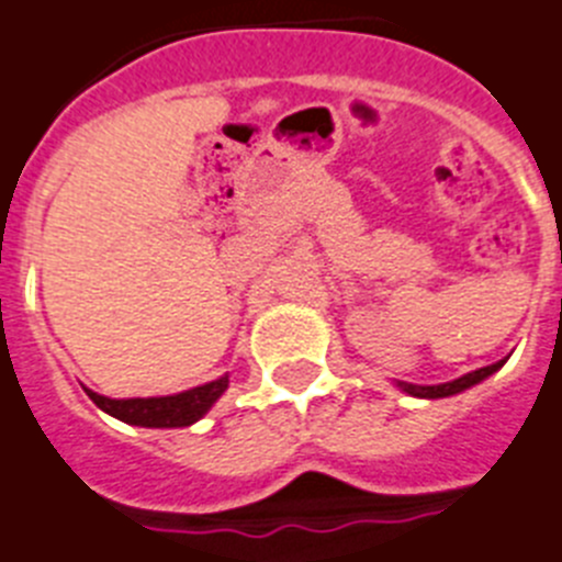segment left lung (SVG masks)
I'll list each match as a JSON object with an SVG mask.
<instances>
[{
	"label": "left lung",
	"mask_w": 562,
	"mask_h": 562,
	"mask_svg": "<svg viewBox=\"0 0 562 562\" xmlns=\"http://www.w3.org/2000/svg\"><path fill=\"white\" fill-rule=\"evenodd\" d=\"M503 362H506V360L494 362V366H485V369L471 371V374L457 376V380H451V383H440V385H414V383H397V385H400V389L405 391V394H412V397H426V400H440V397H451V394H460V391L471 389V385L483 383L485 376H492L494 371H497V369H503Z\"/></svg>",
	"instance_id": "left-lung-1"
}]
</instances>
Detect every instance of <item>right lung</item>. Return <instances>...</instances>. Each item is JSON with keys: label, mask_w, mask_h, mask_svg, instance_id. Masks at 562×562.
I'll return each mask as SVG.
<instances>
[{"label": "right lung", "mask_w": 562, "mask_h": 562, "mask_svg": "<svg viewBox=\"0 0 562 562\" xmlns=\"http://www.w3.org/2000/svg\"><path fill=\"white\" fill-rule=\"evenodd\" d=\"M228 389V374L214 380V383L196 385V389L179 391L171 397H131V400H111L102 397L97 391H88V397L111 417L128 423V426L143 428H182L193 426L211 412V405L223 397Z\"/></svg>", "instance_id": "add662e5"}]
</instances>
